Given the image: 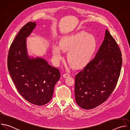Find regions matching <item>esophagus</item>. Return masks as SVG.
<instances>
[{
	"label": "esophagus",
	"mask_w": 130,
	"mask_h": 130,
	"mask_svg": "<svg viewBox=\"0 0 130 130\" xmlns=\"http://www.w3.org/2000/svg\"><path fill=\"white\" fill-rule=\"evenodd\" d=\"M70 76V74L69 73H65L63 75V77L64 78H67V77H68Z\"/></svg>",
	"instance_id": "34e87169"
}]
</instances>
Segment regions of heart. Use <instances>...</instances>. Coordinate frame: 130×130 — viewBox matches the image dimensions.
Segmentation results:
<instances>
[{"instance_id":"b5f03b06","label":"heart","mask_w":130,"mask_h":130,"mask_svg":"<svg viewBox=\"0 0 130 130\" xmlns=\"http://www.w3.org/2000/svg\"><path fill=\"white\" fill-rule=\"evenodd\" d=\"M97 47L95 37L81 31L62 38L60 45L53 46L54 58L59 60L62 58V51H69L68 59L76 69L83 68L91 60Z\"/></svg>"}]
</instances>
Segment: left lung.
Segmentation results:
<instances>
[{"instance_id": "obj_1", "label": "left lung", "mask_w": 130, "mask_h": 130, "mask_svg": "<svg viewBox=\"0 0 130 130\" xmlns=\"http://www.w3.org/2000/svg\"><path fill=\"white\" fill-rule=\"evenodd\" d=\"M121 65L120 50L106 29L104 40L94 58L75 76L77 104L84 109H91L105 102L115 89Z\"/></svg>"}]
</instances>
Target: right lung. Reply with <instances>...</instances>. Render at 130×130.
Instances as JSON below:
<instances>
[{"label":"right lung","instance_id":"1","mask_svg":"<svg viewBox=\"0 0 130 130\" xmlns=\"http://www.w3.org/2000/svg\"><path fill=\"white\" fill-rule=\"evenodd\" d=\"M36 26L35 22H29L20 29L10 48L8 68L21 96L31 104L41 106L51 100L60 74L45 59L30 58L27 55L26 38Z\"/></svg>","mask_w":130,"mask_h":130}]
</instances>
